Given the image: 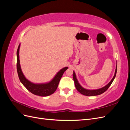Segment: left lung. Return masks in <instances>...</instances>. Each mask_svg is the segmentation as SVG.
Masks as SVG:
<instances>
[{
  "label": "left lung",
  "mask_w": 130,
  "mask_h": 130,
  "mask_svg": "<svg viewBox=\"0 0 130 130\" xmlns=\"http://www.w3.org/2000/svg\"><path fill=\"white\" fill-rule=\"evenodd\" d=\"M117 65H116V70H115V75H114L113 77L112 78V79L111 80V81H110L107 85H106L105 86H104V87H102L101 88H99V89H92V90L86 89V88H84L83 87H82L77 79L75 73L73 72V80L74 81L75 86V87H76V89L77 90V91L78 92H80L81 94H83V95H84L95 96V95H100V94H103L105 91H106V90H107V89L109 87V86H111L114 79H115L116 77V74H117Z\"/></svg>",
  "instance_id": "left-lung-1"
}]
</instances>
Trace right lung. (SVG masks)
Returning a JSON list of instances; mask_svg holds the SVG:
<instances>
[{"label":"right lung","instance_id":"1","mask_svg":"<svg viewBox=\"0 0 130 130\" xmlns=\"http://www.w3.org/2000/svg\"><path fill=\"white\" fill-rule=\"evenodd\" d=\"M21 44H19L17 51V70L18 75V77L21 83L24 85V87L35 95L41 96H47L51 94H53L58 87V85L61 78L64 72L68 68V67H66L61 69L54 77L53 79L49 82L44 84H34L30 82L26 78L23 74L20 64V61H19V48Z\"/></svg>","mask_w":130,"mask_h":130}]
</instances>
